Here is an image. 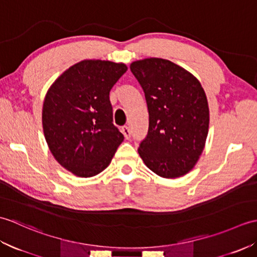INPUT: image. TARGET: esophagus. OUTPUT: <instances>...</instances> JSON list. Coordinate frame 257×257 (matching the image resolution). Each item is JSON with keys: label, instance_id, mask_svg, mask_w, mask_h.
Segmentation results:
<instances>
[{"label": "esophagus", "instance_id": "1", "mask_svg": "<svg viewBox=\"0 0 257 257\" xmlns=\"http://www.w3.org/2000/svg\"><path fill=\"white\" fill-rule=\"evenodd\" d=\"M121 132H122V134H123L125 139H130V135H132V132H130L129 127H127V125H124V127H122Z\"/></svg>", "mask_w": 257, "mask_h": 257}]
</instances>
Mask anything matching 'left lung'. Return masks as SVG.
Listing matches in <instances>:
<instances>
[{
	"mask_svg": "<svg viewBox=\"0 0 257 257\" xmlns=\"http://www.w3.org/2000/svg\"><path fill=\"white\" fill-rule=\"evenodd\" d=\"M130 69L149 111L148 135L138 154L159 177H182L194 168L205 146L210 122L205 91L198 78L168 59H140Z\"/></svg>",
	"mask_w": 257,
	"mask_h": 257,
	"instance_id": "obj_1",
	"label": "left lung"
}]
</instances>
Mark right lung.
<instances>
[{"label": "right lung", "instance_id": "right-lung-1", "mask_svg": "<svg viewBox=\"0 0 257 257\" xmlns=\"http://www.w3.org/2000/svg\"><path fill=\"white\" fill-rule=\"evenodd\" d=\"M123 63L85 59L48 88L42 122L56 161L80 178H90L111 162L123 135L112 123L109 92L127 72Z\"/></svg>", "mask_w": 257, "mask_h": 257}]
</instances>
